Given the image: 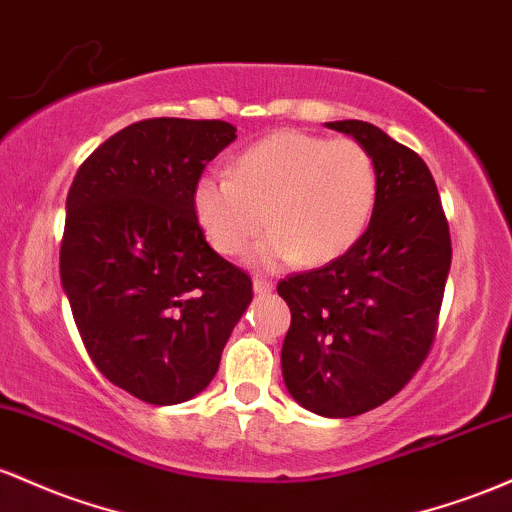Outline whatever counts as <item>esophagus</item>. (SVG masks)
I'll list each match as a JSON object with an SVG mask.
<instances>
[{
  "label": "esophagus",
  "instance_id": "34e87169",
  "mask_svg": "<svg viewBox=\"0 0 512 512\" xmlns=\"http://www.w3.org/2000/svg\"><path fill=\"white\" fill-rule=\"evenodd\" d=\"M273 290V283L266 278H254V292L256 295H266V292Z\"/></svg>",
  "mask_w": 512,
  "mask_h": 512
}]
</instances>
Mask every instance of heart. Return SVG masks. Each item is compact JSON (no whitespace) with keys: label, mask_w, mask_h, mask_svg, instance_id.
Wrapping results in <instances>:
<instances>
[{"label":"heart","mask_w":512,"mask_h":512,"mask_svg":"<svg viewBox=\"0 0 512 512\" xmlns=\"http://www.w3.org/2000/svg\"><path fill=\"white\" fill-rule=\"evenodd\" d=\"M377 164L360 142L278 130L246 147L229 171H208L193 186V212L212 249L241 256L271 227L254 261L309 266L346 254L370 225Z\"/></svg>","instance_id":"b5f03b06"}]
</instances>
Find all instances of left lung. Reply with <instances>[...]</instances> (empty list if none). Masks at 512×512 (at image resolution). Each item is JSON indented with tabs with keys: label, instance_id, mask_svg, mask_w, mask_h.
<instances>
[{
	"label": "left lung",
	"instance_id": "1",
	"mask_svg": "<svg viewBox=\"0 0 512 512\" xmlns=\"http://www.w3.org/2000/svg\"><path fill=\"white\" fill-rule=\"evenodd\" d=\"M326 128L372 154L377 203L346 254L278 285L292 314L280 365L297 404L350 418L392 399L426 360L452 244L438 186L413 149L363 120Z\"/></svg>",
	"mask_w": 512,
	"mask_h": 512
}]
</instances>
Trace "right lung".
<instances>
[{
	"mask_svg": "<svg viewBox=\"0 0 512 512\" xmlns=\"http://www.w3.org/2000/svg\"><path fill=\"white\" fill-rule=\"evenodd\" d=\"M234 140L225 120H140L94 149L67 193L60 280L74 324L101 375L147 404L203 392L254 297L193 212L195 181Z\"/></svg>",
	"mask_w": 512,
	"mask_h": 512,
	"instance_id": "obj_1",
	"label": "right lung"
}]
</instances>
